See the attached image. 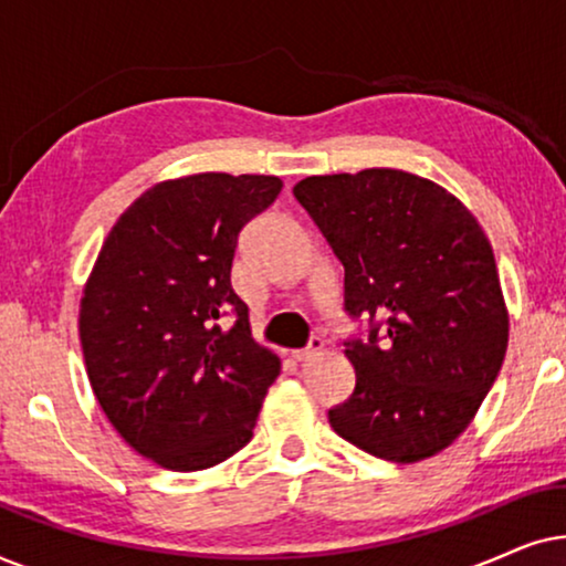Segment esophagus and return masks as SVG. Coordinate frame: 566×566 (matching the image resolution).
Masks as SVG:
<instances>
[{
    "mask_svg": "<svg viewBox=\"0 0 566 566\" xmlns=\"http://www.w3.org/2000/svg\"><path fill=\"white\" fill-rule=\"evenodd\" d=\"M322 347H324L322 339H319V337H312V339H308V345L304 347V350H293L291 358L296 360V363H306V360L316 358V355L322 353Z\"/></svg>",
    "mask_w": 566,
    "mask_h": 566,
    "instance_id": "esophagus-1",
    "label": "esophagus"
}]
</instances>
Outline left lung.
Returning a JSON list of instances; mask_svg holds the SVG:
<instances>
[{
  "mask_svg": "<svg viewBox=\"0 0 566 566\" xmlns=\"http://www.w3.org/2000/svg\"><path fill=\"white\" fill-rule=\"evenodd\" d=\"M293 196L345 268L350 399L329 409L339 438L415 463L453 443L497 378L507 308L490 239L440 185L401 169L316 175Z\"/></svg>",
  "mask_w": 566,
  "mask_h": 566,
  "instance_id": "left-lung-1",
  "label": "left lung"
}]
</instances>
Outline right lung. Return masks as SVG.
I'll list each match as a JSON object with an SVG mask.
<instances>
[{
	"instance_id": "obj_1",
	"label": "right lung",
	"mask_w": 566,
	"mask_h": 566,
	"mask_svg": "<svg viewBox=\"0 0 566 566\" xmlns=\"http://www.w3.org/2000/svg\"><path fill=\"white\" fill-rule=\"evenodd\" d=\"M283 182L203 172L154 185L115 221L80 308L92 391L159 467L200 471L250 443L281 360L231 289L239 231Z\"/></svg>"
}]
</instances>
